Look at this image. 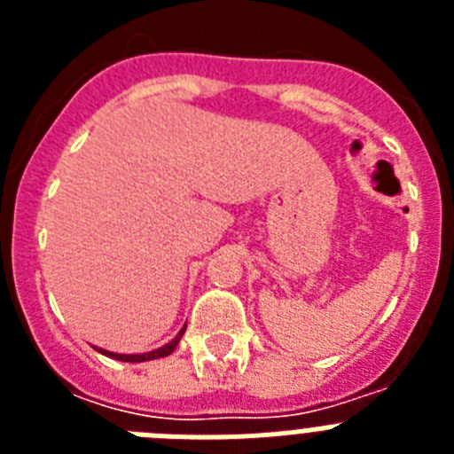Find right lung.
I'll return each mask as SVG.
<instances>
[{"label":"right lung","instance_id":"right-lung-1","mask_svg":"<svg viewBox=\"0 0 454 454\" xmlns=\"http://www.w3.org/2000/svg\"><path fill=\"white\" fill-rule=\"evenodd\" d=\"M184 330H186V327H184ZM184 330L179 332V334L175 336V339H172L170 343H168V346L159 348V350L145 352V355H115V352H108V350H99V352H102V355H106V356H114V359H118V362H129V364L152 362V359H161V356L170 355V352L179 346V340H182V336H184Z\"/></svg>","mask_w":454,"mask_h":454}]
</instances>
